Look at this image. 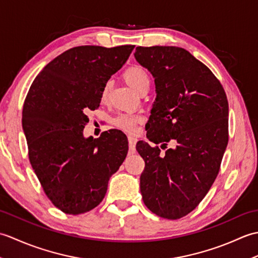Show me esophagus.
Returning <instances> with one entry per match:
<instances>
[{"label":"esophagus","instance_id":"esophagus-1","mask_svg":"<svg viewBox=\"0 0 258 258\" xmlns=\"http://www.w3.org/2000/svg\"><path fill=\"white\" fill-rule=\"evenodd\" d=\"M135 144H136V139L133 138V136H128V147H130L131 153L135 152Z\"/></svg>","mask_w":258,"mask_h":258}]
</instances>
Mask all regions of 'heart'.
Segmentation results:
<instances>
[{
  "mask_svg": "<svg viewBox=\"0 0 258 258\" xmlns=\"http://www.w3.org/2000/svg\"><path fill=\"white\" fill-rule=\"evenodd\" d=\"M123 78L126 83H127L132 89L140 94L141 92L144 90H149L151 85V79L149 73L146 71L139 67V65H134V67H131L125 71L123 74ZM109 89H111V85L109 83H106L103 86L102 92H101V100L105 102L107 100ZM141 117L138 115H131V114H122L114 119V124L117 126V127L122 128L125 132L133 133L135 131V125L138 122H140Z\"/></svg>",
  "mask_w": 258,
  "mask_h": 258,
  "instance_id": "obj_1",
  "label": "heart"
}]
</instances>
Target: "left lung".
Segmentation results:
<instances>
[{
  "mask_svg": "<svg viewBox=\"0 0 258 258\" xmlns=\"http://www.w3.org/2000/svg\"><path fill=\"white\" fill-rule=\"evenodd\" d=\"M135 59L154 78L156 98L136 150L145 162L141 194L149 210L167 220L187 215L215 180L228 143V102L206 65L182 47H136Z\"/></svg>",
  "mask_w": 258,
  "mask_h": 258,
  "instance_id": "1",
  "label": "left lung"
}]
</instances>
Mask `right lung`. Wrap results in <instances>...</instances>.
I'll list each match as a JSON object with an SVG mask.
<instances>
[{
  "instance_id": "add662e5",
  "label": "right lung",
  "mask_w": 258,
  "mask_h": 258,
  "mask_svg": "<svg viewBox=\"0 0 258 258\" xmlns=\"http://www.w3.org/2000/svg\"><path fill=\"white\" fill-rule=\"evenodd\" d=\"M134 47L70 48L44 67L27 93L22 126L31 165L48 199L64 213L79 215L100 204L109 177L127 155L120 131L93 139L83 130L86 111L100 106L103 86Z\"/></svg>"
}]
</instances>
